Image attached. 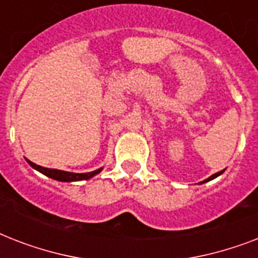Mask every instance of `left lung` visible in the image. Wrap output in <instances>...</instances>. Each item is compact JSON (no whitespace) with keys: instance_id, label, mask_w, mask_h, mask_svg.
<instances>
[{"instance_id":"left-lung-1","label":"left lung","mask_w":258,"mask_h":258,"mask_svg":"<svg viewBox=\"0 0 258 258\" xmlns=\"http://www.w3.org/2000/svg\"><path fill=\"white\" fill-rule=\"evenodd\" d=\"M225 170H222V171H220V172H216V174H213L212 176H209L208 179H205L204 182H202V183H205V182H209V180H212V179H214V178H217V176L218 175H221V174H222V172H224Z\"/></svg>"}]
</instances>
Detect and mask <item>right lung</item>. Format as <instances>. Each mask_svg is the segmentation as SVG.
Wrapping results in <instances>:
<instances>
[{"mask_svg": "<svg viewBox=\"0 0 258 258\" xmlns=\"http://www.w3.org/2000/svg\"><path fill=\"white\" fill-rule=\"evenodd\" d=\"M26 162L29 163L33 169H36L37 171L42 172L44 175L49 176L52 179H56V180H60V182H75V180H86L89 179V178H92L95 176L96 174L103 170L101 169H97L95 171H91V172H83V174H79V172H70V171H62V170H56V169H46V167H42V166H38L33 162H30L26 159Z\"/></svg>", "mask_w": 258, "mask_h": 258, "instance_id": "right-lung-1", "label": "right lung"}]
</instances>
